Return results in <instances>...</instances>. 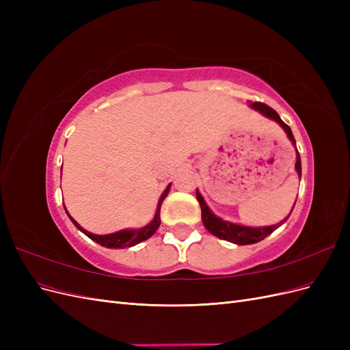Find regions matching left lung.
<instances>
[{
    "label": "left lung",
    "instance_id": "obj_1",
    "mask_svg": "<svg viewBox=\"0 0 350 350\" xmlns=\"http://www.w3.org/2000/svg\"><path fill=\"white\" fill-rule=\"evenodd\" d=\"M250 107H252L254 109L260 111L262 115H266V116H269V118L279 122L282 125V129L286 131V134H288L289 140L295 144V139H293V134H292V131L289 129V125H286L280 120V116H279V113L276 111H274L270 107H267L266 103H261V102H250ZM295 167H296V172H298V175L301 176V156H299L298 150H296V163H295ZM197 200H198L200 207H201V219H203V224H204L206 229L210 232V234H213L215 237H217L220 239H225V241H229V242L238 243V245H250V243L260 242V241H262L264 238H266L267 235H270L273 230H276L280 226V224H282V221H280L279 225L266 226V228H248V226H241V225H235V224H229V221L221 220V219H219L217 216H215L213 213H211L210 208L204 203L203 197H201V194L198 191H197ZM286 219H288V217H286Z\"/></svg>",
    "mask_w": 350,
    "mask_h": 350
}]
</instances>
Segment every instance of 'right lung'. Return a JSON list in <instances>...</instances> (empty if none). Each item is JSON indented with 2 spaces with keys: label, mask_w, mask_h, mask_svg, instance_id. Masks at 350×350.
I'll return each instance as SVG.
<instances>
[{
  "label": "right lung",
  "mask_w": 350,
  "mask_h": 350,
  "mask_svg": "<svg viewBox=\"0 0 350 350\" xmlns=\"http://www.w3.org/2000/svg\"><path fill=\"white\" fill-rule=\"evenodd\" d=\"M169 188H171V184L166 187V189L163 191L161 200H159V204H157V210H156V215L154 219L150 221L149 225L140 228V229H125V230H120V232H115V234H109V235H94L88 232L86 229H83L76 220H74L67 211L68 217L71 219V221L74 225L77 226V229H80L83 234H86L90 239H93L94 242L100 243L102 247H107V248H126V247H134L137 243H140L146 239H149L154 232L157 230V228L161 226V206L163 203V200L166 198L167 193H169Z\"/></svg>",
  "instance_id": "add662e5"
}]
</instances>
